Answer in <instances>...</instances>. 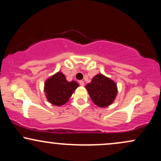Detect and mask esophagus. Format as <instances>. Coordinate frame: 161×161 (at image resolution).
I'll list each match as a JSON object with an SVG mask.
<instances>
[{
  "mask_svg": "<svg viewBox=\"0 0 161 161\" xmlns=\"http://www.w3.org/2000/svg\"><path fill=\"white\" fill-rule=\"evenodd\" d=\"M79 85H80L81 86H85V82H84V81H82V80H80L79 81Z\"/></svg>",
  "mask_w": 161,
  "mask_h": 161,
  "instance_id": "esophagus-1",
  "label": "esophagus"
}]
</instances>
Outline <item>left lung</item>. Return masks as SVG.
<instances>
[{
	"instance_id": "left-lung-1",
	"label": "left lung",
	"mask_w": 161,
	"mask_h": 161,
	"mask_svg": "<svg viewBox=\"0 0 161 161\" xmlns=\"http://www.w3.org/2000/svg\"><path fill=\"white\" fill-rule=\"evenodd\" d=\"M86 88L92 101L101 108L111 104L117 94L116 83L101 73L93 77Z\"/></svg>"
}]
</instances>
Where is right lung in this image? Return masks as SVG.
<instances>
[{
    "label": "right lung",
    "mask_w": 161,
    "mask_h": 161,
    "mask_svg": "<svg viewBox=\"0 0 161 161\" xmlns=\"http://www.w3.org/2000/svg\"><path fill=\"white\" fill-rule=\"evenodd\" d=\"M79 84L75 81L68 82L62 73H57L45 82V92L50 103L61 106L67 102Z\"/></svg>",
    "instance_id": "right-lung-1"
}]
</instances>
